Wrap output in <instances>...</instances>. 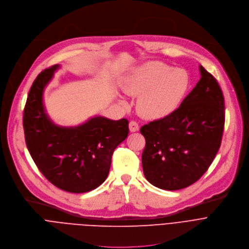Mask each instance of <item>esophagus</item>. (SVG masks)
I'll return each mask as SVG.
<instances>
[{"label":"esophagus","mask_w":249,"mask_h":249,"mask_svg":"<svg viewBox=\"0 0 249 249\" xmlns=\"http://www.w3.org/2000/svg\"><path fill=\"white\" fill-rule=\"evenodd\" d=\"M128 126H129V130H130L131 132H135V131H138V130H139V125H138V124H137L136 122H134V121H131V122L129 123Z\"/></svg>","instance_id":"34e87169"}]
</instances>
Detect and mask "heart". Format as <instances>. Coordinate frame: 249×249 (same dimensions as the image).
Wrapping results in <instances>:
<instances>
[{
  "label": "heart",
  "instance_id": "heart-1",
  "mask_svg": "<svg viewBox=\"0 0 249 249\" xmlns=\"http://www.w3.org/2000/svg\"><path fill=\"white\" fill-rule=\"evenodd\" d=\"M189 86L187 73L160 62H148L136 68L124 82V90L139 96L137 109L147 120H161L170 116L180 104ZM127 106L124 99L121 100Z\"/></svg>",
  "mask_w": 249,
  "mask_h": 249
}]
</instances>
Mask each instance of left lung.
Here are the masks:
<instances>
[{"label": "left lung", "mask_w": 249, "mask_h": 249, "mask_svg": "<svg viewBox=\"0 0 249 249\" xmlns=\"http://www.w3.org/2000/svg\"><path fill=\"white\" fill-rule=\"evenodd\" d=\"M201 78L170 116L141 126L142 167L156 187L178 190L199 179L221 146L225 100L216 78L202 66Z\"/></svg>", "instance_id": "obj_1"}]
</instances>
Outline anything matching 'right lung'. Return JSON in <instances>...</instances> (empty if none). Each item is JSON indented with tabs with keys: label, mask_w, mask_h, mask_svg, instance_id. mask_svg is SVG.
I'll return each instance as SVG.
<instances>
[{
	"label": "right lung",
	"mask_w": 249,
	"mask_h": 249,
	"mask_svg": "<svg viewBox=\"0 0 249 249\" xmlns=\"http://www.w3.org/2000/svg\"><path fill=\"white\" fill-rule=\"evenodd\" d=\"M59 68L44 70L30 88L23 112L25 142L50 182L68 192H88L107 178L115 149L127 137L128 121L94 117L77 126L55 124L45 112L43 92Z\"/></svg>",
	"instance_id": "add662e5"
}]
</instances>
